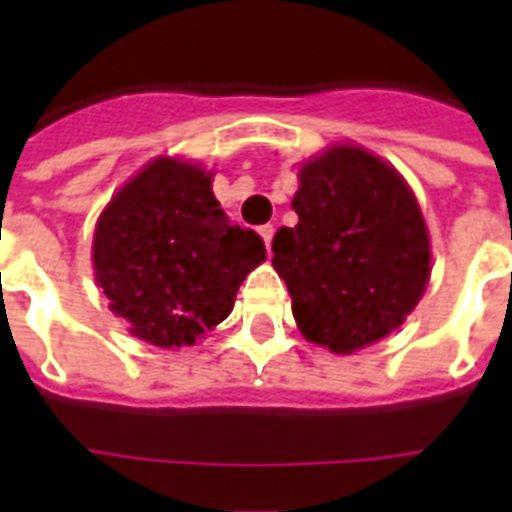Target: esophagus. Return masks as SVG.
<instances>
[{"label":"esophagus","mask_w":512,"mask_h":512,"mask_svg":"<svg viewBox=\"0 0 512 512\" xmlns=\"http://www.w3.org/2000/svg\"><path fill=\"white\" fill-rule=\"evenodd\" d=\"M260 236H263L265 247L271 249V241H273V225H260Z\"/></svg>","instance_id":"esophagus-1"}]
</instances>
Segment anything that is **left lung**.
Returning a JSON list of instances; mask_svg holds the SVG:
<instances>
[{
  "instance_id": "1",
  "label": "left lung",
  "mask_w": 512,
  "mask_h": 512,
  "mask_svg": "<svg viewBox=\"0 0 512 512\" xmlns=\"http://www.w3.org/2000/svg\"><path fill=\"white\" fill-rule=\"evenodd\" d=\"M292 209L300 220L273 236V268L305 340L353 353L401 327L430 279L428 225L404 177L335 146L303 164Z\"/></svg>"
}]
</instances>
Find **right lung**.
<instances>
[{
    "label": "right lung",
    "mask_w": 512,
    "mask_h": 512,
    "mask_svg": "<svg viewBox=\"0 0 512 512\" xmlns=\"http://www.w3.org/2000/svg\"><path fill=\"white\" fill-rule=\"evenodd\" d=\"M263 260V239L228 220L209 172L170 156L116 193L92 239L108 308L159 348L193 345L217 327Z\"/></svg>",
    "instance_id": "1"
}]
</instances>
